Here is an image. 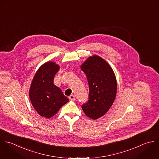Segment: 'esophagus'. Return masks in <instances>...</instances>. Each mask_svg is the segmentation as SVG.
<instances>
[{"mask_svg": "<svg viewBox=\"0 0 159 159\" xmlns=\"http://www.w3.org/2000/svg\"><path fill=\"white\" fill-rule=\"evenodd\" d=\"M69 98L70 100H72V101H75V97H74V95H70V96H69Z\"/></svg>", "mask_w": 159, "mask_h": 159, "instance_id": "obj_1", "label": "esophagus"}]
</instances>
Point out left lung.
Instances as JSON below:
<instances>
[{"label":"left lung","instance_id":"obj_1","mask_svg":"<svg viewBox=\"0 0 159 159\" xmlns=\"http://www.w3.org/2000/svg\"><path fill=\"white\" fill-rule=\"evenodd\" d=\"M89 85V101L82 106L87 116L97 120L113 105L117 92L115 74L110 64L98 55H93L80 66Z\"/></svg>","mask_w":159,"mask_h":159}]
</instances>
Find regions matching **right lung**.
<instances>
[{
  "label": "right lung",
  "mask_w": 159,
  "mask_h": 159,
  "mask_svg": "<svg viewBox=\"0 0 159 159\" xmlns=\"http://www.w3.org/2000/svg\"><path fill=\"white\" fill-rule=\"evenodd\" d=\"M60 66L48 61L41 65L36 72L29 90L32 106L42 117L49 118L69 102L60 88L54 84V77Z\"/></svg>",
  "instance_id": "right-lung-1"
}]
</instances>
